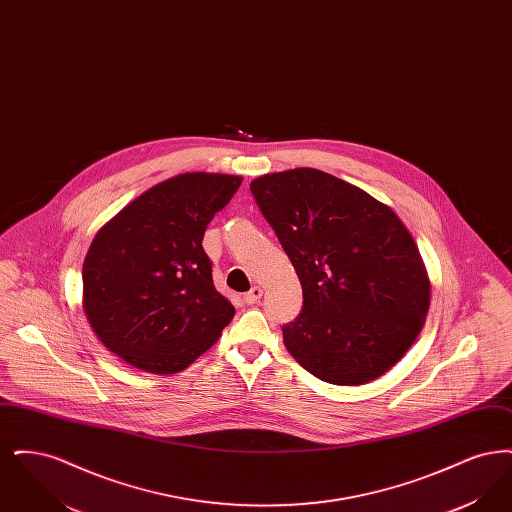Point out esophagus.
<instances>
[{
	"label": "esophagus",
	"instance_id": "obj_1",
	"mask_svg": "<svg viewBox=\"0 0 512 512\" xmlns=\"http://www.w3.org/2000/svg\"><path fill=\"white\" fill-rule=\"evenodd\" d=\"M263 297V290L259 286H253L249 292L244 293V301L247 305H255Z\"/></svg>",
	"mask_w": 512,
	"mask_h": 512
}]
</instances>
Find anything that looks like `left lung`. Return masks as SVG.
Returning a JSON list of instances; mask_svg holds the SVG:
<instances>
[{
  "label": "left lung",
  "mask_w": 512,
  "mask_h": 512,
  "mask_svg": "<svg viewBox=\"0 0 512 512\" xmlns=\"http://www.w3.org/2000/svg\"><path fill=\"white\" fill-rule=\"evenodd\" d=\"M249 188L301 282L303 309L282 326L293 359L336 386L388 372L430 307V280L405 224L317 169L265 174Z\"/></svg>",
  "instance_id": "obj_1"
}]
</instances>
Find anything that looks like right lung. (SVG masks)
<instances>
[{
	"instance_id": "obj_1",
	"label": "right lung",
	"mask_w": 512,
	"mask_h": 512,
	"mask_svg": "<svg viewBox=\"0 0 512 512\" xmlns=\"http://www.w3.org/2000/svg\"><path fill=\"white\" fill-rule=\"evenodd\" d=\"M240 184L230 174L174 176L96 234L82 267L84 311L101 343L128 365L153 374L184 370L234 317L201 242Z\"/></svg>"
}]
</instances>
